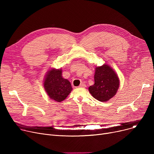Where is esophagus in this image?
<instances>
[{"instance_id": "34e87169", "label": "esophagus", "mask_w": 154, "mask_h": 154, "mask_svg": "<svg viewBox=\"0 0 154 154\" xmlns=\"http://www.w3.org/2000/svg\"><path fill=\"white\" fill-rule=\"evenodd\" d=\"M86 87V85L84 83H81L79 85V87Z\"/></svg>"}]
</instances>
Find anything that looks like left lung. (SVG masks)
Returning <instances> with one entry per match:
<instances>
[{
	"instance_id": "8db88e82",
	"label": "left lung",
	"mask_w": 154,
	"mask_h": 154,
	"mask_svg": "<svg viewBox=\"0 0 154 154\" xmlns=\"http://www.w3.org/2000/svg\"><path fill=\"white\" fill-rule=\"evenodd\" d=\"M95 84L88 91L95 99L106 102L114 97L119 87V79L114 70L107 64L95 68Z\"/></svg>"
}]
</instances>
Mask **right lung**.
I'll use <instances>...</instances> for the list:
<instances>
[{"label": "right lung", "instance_id": "obj_1", "mask_svg": "<svg viewBox=\"0 0 154 154\" xmlns=\"http://www.w3.org/2000/svg\"><path fill=\"white\" fill-rule=\"evenodd\" d=\"M46 75L44 87L51 99L61 102L66 99L72 90L68 80L62 76L61 69H51Z\"/></svg>", "mask_w": 154, "mask_h": 154}]
</instances>
